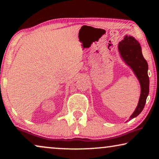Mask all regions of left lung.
<instances>
[{
	"mask_svg": "<svg viewBox=\"0 0 159 159\" xmlns=\"http://www.w3.org/2000/svg\"><path fill=\"white\" fill-rule=\"evenodd\" d=\"M118 50L122 58L133 70L141 85V95L138 105L130 118L138 116L143 110L149 95V79L148 76V64L142 53L141 46L133 37L125 36L118 44Z\"/></svg>",
	"mask_w": 159,
	"mask_h": 159,
	"instance_id": "1",
	"label": "left lung"
}]
</instances>
